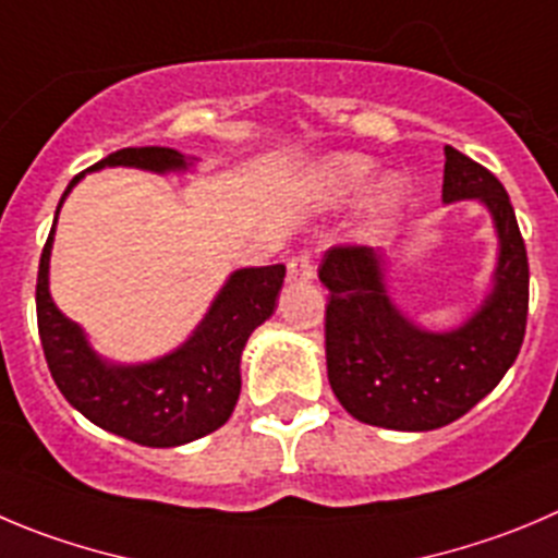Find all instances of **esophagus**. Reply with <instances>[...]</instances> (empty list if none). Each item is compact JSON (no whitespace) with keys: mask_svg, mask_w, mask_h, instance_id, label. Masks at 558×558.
Instances as JSON below:
<instances>
[{"mask_svg":"<svg viewBox=\"0 0 558 558\" xmlns=\"http://www.w3.org/2000/svg\"><path fill=\"white\" fill-rule=\"evenodd\" d=\"M316 275L314 258L308 253H296L289 258V283H311Z\"/></svg>","mask_w":558,"mask_h":558,"instance_id":"34e87169","label":"esophagus"}]
</instances>
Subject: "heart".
<instances>
[{
    "label": "heart",
    "mask_w": 558,
    "mask_h": 558,
    "mask_svg": "<svg viewBox=\"0 0 558 558\" xmlns=\"http://www.w3.org/2000/svg\"><path fill=\"white\" fill-rule=\"evenodd\" d=\"M368 179H372V161L363 159V156L355 154H338L330 156L319 165L316 170V181H319V190L325 192L330 201H352V197L361 195L366 190ZM399 192H402V184H399L393 175L383 179L374 190V201L379 206H393L399 201Z\"/></svg>",
    "instance_id": "b5f03b06"
}]
</instances>
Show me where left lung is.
Segmentation results:
<instances>
[{
    "instance_id": "8db88e82",
    "label": "left lung",
    "mask_w": 558,
    "mask_h": 558,
    "mask_svg": "<svg viewBox=\"0 0 558 558\" xmlns=\"http://www.w3.org/2000/svg\"><path fill=\"white\" fill-rule=\"evenodd\" d=\"M473 197L493 215L498 267L493 291L462 327L413 325L385 289L383 253L357 244L327 250V379L352 418L399 432H429L482 402L520 352L529 316V255L501 181L446 145L444 203Z\"/></svg>"
}]
</instances>
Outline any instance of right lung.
Returning <instances> with one entry per match:
<instances>
[{"instance_id":"add662e5","label":"right lung","mask_w":558,"mask_h":558,"mask_svg":"<svg viewBox=\"0 0 558 558\" xmlns=\"http://www.w3.org/2000/svg\"><path fill=\"white\" fill-rule=\"evenodd\" d=\"M140 168L154 173L186 170L190 161L175 148H121L90 170ZM82 175L68 184L65 195ZM60 197V206L65 201ZM57 206V215H60ZM57 226V217H54ZM54 226L40 253L35 308L44 355L62 397L87 421L150 449H170L220 429L236 408L242 377L239 361L250 332L267 322L283 286L286 267L236 269L222 286L197 330L179 350L140 366H114L90 350L76 322L60 314L49 294V255Z\"/></svg>"}]
</instances>
